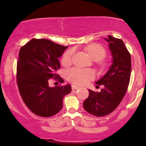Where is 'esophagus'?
Listing matches in <instances>:
<instances>
[{
	"mask_svg": "<svg viewBox=\"0 0 146 146\" xmlns=\"http://www.w3.org/2000/svg\"><path fill=\"white\" fill-rule=\"evenodd\" d=\"M79 88H80V86H78V85H72V89L73 90H77V89H79Z\"/></svg>",
	"mask_w": 146,
	"mask_h": 146,
	"instance_id": "obj_1",
	"label": "esophagus"
}]
</instances>
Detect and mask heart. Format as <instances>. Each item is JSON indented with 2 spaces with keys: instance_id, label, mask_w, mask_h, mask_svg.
I'll return each mask as SVG.
<instances>
[{
  "instance_id": "obj_1",
  "label": "heart",
  "mask_w": 146,
  "mask_h": 146,
  "mask_svg": "<svg viewBox=\"0 0 146 146\" xmlns=\"http://www.w3.org/2000/svg\"><path fill=\"white\" fill-rule=\"evenodd\" d=\"M86 50L93 60H100V64L101 66H105L106 63L100 60L103 59L106 55V50L103 46L99 44H93L87 46ZM74 53L75 50L73 48L65 52L62 58V63L64 64L71 63L73 60ZM66 75L68 81L76 84H84L88 82L90 80H93L95 77L94 72L92 70L78 67L68 69L66 71Z\"/></svg>"
}]
</instances>
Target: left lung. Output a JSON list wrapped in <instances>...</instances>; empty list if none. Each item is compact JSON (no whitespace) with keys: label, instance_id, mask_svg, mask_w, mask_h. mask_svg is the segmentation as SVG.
<instances>
[{"label":"left lung","instance_id":"8db88e82","mask_svg":"<svg viewBox=\"0 0 146 146\" xmlns=\"http://www.w3.org/2000/svg\"><path fill=\"white\" fill-rule=\"evenodd\" d=\"M113 55V64L103 78L96 82L103 85L100 93L88 90L89 96L83 106L88 113L96 117L109 115L118 106L126 93L131 74V57L122 40L108 36Z\"/></svg>","mask_w":146,"mask_h":146}]
</instances>
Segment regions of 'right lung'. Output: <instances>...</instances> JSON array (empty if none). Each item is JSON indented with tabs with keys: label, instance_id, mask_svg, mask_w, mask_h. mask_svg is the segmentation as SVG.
<instances>
[{
	"label": "right lung",
	"instance_id": "add662e5",
	"mask_svg": "<svg viewBox=\"0 0 146 146\" xmlns=\"http://www.w3.org/2000/svg\"><path fill=\"white\" fill-rule=\"evenodd\" d=\"M68 46L49 40L33 38L21 48L16 69V81L23 102L32 113L48 117L62 108L64 97L71 92V86L49 87L51 79L63 83L56 73L60 67L58 58Z\"/></svg>",
	"mask_w": 146,
	"mask_h": 146
}]
</instances>
